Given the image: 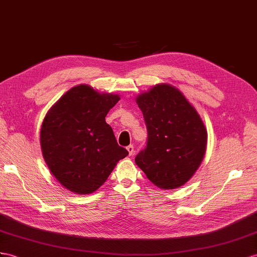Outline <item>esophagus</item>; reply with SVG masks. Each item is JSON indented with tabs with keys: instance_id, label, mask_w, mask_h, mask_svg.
<instances>
[{
	"instance_id": "esophagus-1",
	"label": "esophagus",
	"mask_w": 257,
	"mask_h": 257,
	"mask_svg": "<svg viewBox=\"0 0 257 257\" xmlns=\"http://www.w3.org/2000/svg\"><path fill=\"white\" fill-rule=\"evenodd\" d=\"M127 151L129 153V156H133L134 155V146H128L127 147Z\"/></svg>"
}]
</instances>
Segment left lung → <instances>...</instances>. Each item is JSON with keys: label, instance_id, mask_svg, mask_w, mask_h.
<instances>
[{"label": "left lung", "instance_id": "left-lung-1", "mask_svg": "<svg viewBox=\"0 0 257 257\" xmlns=\"http://www.w3.org/2000/svg\"><path fill=\"white\" fill-rule=\"evenodd\" d=\"M148 129L147 148L135 162L163 190L187 183L206 152L207 130L182 92L159 83L136 97Z\"/></svg>", "mask_w": 257, "mask_h": 257}]
</instances>
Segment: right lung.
I'll list each match as a JSON object with an SVG mask.
<instances>
[{
  "instance_id": "1",
  "label": "right lung",
  "mask_w": 257,
  "mask_h": 257,
  "mask_svg": "<svg viewBox=\"0 0 257 257\" xmlns=\"http://www.w3.org/2000/svg\"><path fill=\"white\" fill-rule=\"evenodd\" d=\"M119 100L118 94L79 84L66 92L45 115L40 131L43 159L52 175L69 191L93 193L128 155L105 121Z\"/></svg>"
}]
</instances>
